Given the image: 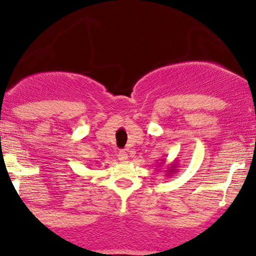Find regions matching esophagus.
Returning <instances> with one entry per match:
<instances>
[{"instance_id": "obj_1", "label": "esophagus", "mask_w": 256, "mask_h": 256, "mask_svg": "<svg viewBox=\"0 0 256 256\" xmlns=\"http://www.w3.org/2000/svg\"><path fill=\"white\" fill-rule=\"evenodd\" d=\"M118 158L120 160V162H126V161H128V152H126L125 150H120L118 152Z\"/></svg>"}]
</instances>
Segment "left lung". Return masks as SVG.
<instances>
[{
  "instance_id": "1",
  "label": "left lung",
  "mask_w": 256,
  "mask_h": 256,
  "mask_svg": "<svg viewBox=\"0 0 256 256\" xmlns=\"http://www.w3.org/2000/svg\"><path fill=\"white\" fill-rule=\"evenodd\" d=\"M165 162H166V158H162V160L158 161V167L164 166V165H165ZM177 166H178V165H177V161H176V160L173 161V162L168 164V165H167V168H166V173H167L166 176H172V174H174V173L178 171Z\"/></svg>"
}]
</instances>
